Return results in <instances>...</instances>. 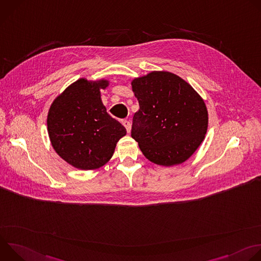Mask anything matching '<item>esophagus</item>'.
<instances>
[{"instance_id": "34e87169", "label": "esophagus", "mask_w": 261, "mask_h": 261, "mask_svg": "<svg viewBox=\"0 0 261 261\" xmlns=\"http://www.w3.org/2000/svg\"><path fill=\"white\" fill-rule=\"evenodd\" d=\"M123 125H124V127L126 128L127 132L130 133V132H131V124H130V122H129V121H124V122H123Z\"/></svg>"}]
</instances>
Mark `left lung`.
Segmentation results:
<instances>
[{"label":"left lung","mask_w":261,"mask_h":261,"mask_svg":"<svg viewBox=\"0 0 261 261\" xmlns=\"http://www.w3.org/2000/svg\"><path fill=\"white\" fill-rule=\"evenodd\" d=\"M139 103L131 136L144 157L160 166L187 161L203 141L208 113L193 87L169 71H151L131 82Z\"/></svg>","instance_id":"obj_1"}]
</instances>
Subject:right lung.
<instances>
[{
	"instance_id": "obj_1",
	"label": "right lung",
	"mask_w": 261,
	"mask_h": 261,
	"mask_svg": "<svg viewBox=\"0 0 261 261\" xmlns=\"http://www.w3.org/2000/svg\"><path fill=\"white\" fill-rule=\"evenodd\" d=\"M109 84L106 79H80L58 95L49 107L46 122L50 143L55 152L74 168H101L127 133L102 103L100 91Z\"/></svg>"
}]
</instances>
